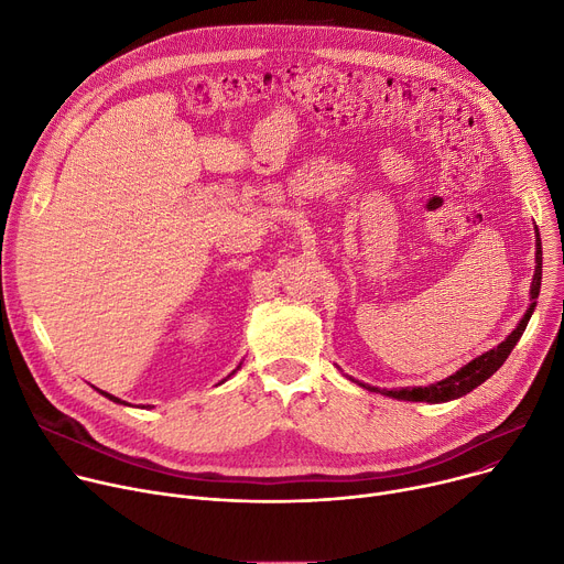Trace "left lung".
<instances>
[{
	"instance_id": "left-lung-1",
	"label": "left lung",
	"mask_w": 564,
	"mask_h": 564,
	"mask_svg": "<svg viewBox=\"0 0 564 564\" xmlns=\"http://www.w3.org/2000/svg\"><path fill=\"white\" fill-rule=\"evenodd\" d=\"M535 275H533V286H531V297L533 303L531 307L525 310L523 318L519 321V325L512 329V335L496 346L494 350H487L485 355L471 359L467 367H462L459 371H455L453 376H448L446 380H440L435 384H427V387H408V389H378L371 384H361L364 389L369 391H380L384 395H391V399H399V401H414V403H446L453 399H459V395H465L469 391H474L478 384H482L489 376H494L503 367V361L508 359V355L512 352V348L517 346V341L521 339L523 329L531 321V314L535 310V297L540 295V286H542V241H540V231H538V252H535Z\"/></svg>"
}]
</instances>
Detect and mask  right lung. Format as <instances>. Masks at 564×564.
<instances>
[{"mask_svg": "<svg viewBox=\"0 0 564 564\" xmlns=\"http://www.w3.org/2000/svg\"><path fill=\"white\" fill-rule=\"evenodd\" d=\"M97 391H99V389H97ZM102 393H105V395H107V399H111V401H113V403H122V401H120V399H116V395H111V393H107V391H102Z\"/></svg>", "mask_w": 564, "mask_h": 564, "instance_id": "right-lung-1", "label": "right lung"}]
</instances>
